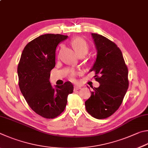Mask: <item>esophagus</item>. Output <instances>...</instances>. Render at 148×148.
Returning a JSON list of instances; mask_svg holds the SVG:
<instances>
[{"instance_id": "1", "label": "esophagus", "mask_w": 148, "mask_h": 148, "mask_svg": "<svg viewBox=\"0 0 148 148\" xmlns=\"http://www.w3.org/2000/svg\"><path fill=\"white\" fill-rule=\"evenodd\" d=\"M82 88V86L81 85H74V89L75 90H78V89H80V88Z\"/></svg>"}]
</instances>
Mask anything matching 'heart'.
<instances>
[{"label": "heart", "mask_w": 148, "mask_h": 148, "mask_svg": "<svg viewBox=\"0 0 148 148\" xmlns=\"http://www.w3.org/2000/svg\"><path fill=\"white\" fill-rule=\"evenodd\" d=\"M71 45L72 47L75 50V52L78 56L80 55H85L87 54L88 50V46L87 42H86L83 39L80 37H76L71 41ZM79 72L76 71H72L70 74V77H71L72 79H73L74 77L76 74H79Z\"/></svg>", "instance_id": "1"}]
</instances>
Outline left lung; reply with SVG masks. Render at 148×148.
<instances>
[{"label": "left lung", "instance_id": "1", "mask_svg": "<svg viewBox=\"0 0 148 148\" xmlns=\"http://www.w3.org/2000/svg\"><path fill=\"white\" fill-rule=\"evenodd\" d=\"M91 36L97 54L89 72H95L100 86L93 88L85 102V108L92 117L103 119L113 114L122 103L129 86L128 69L116 44L101 35Z\"/></svg>", "mask_w": 148, "mask_h": 148}]
</instances>
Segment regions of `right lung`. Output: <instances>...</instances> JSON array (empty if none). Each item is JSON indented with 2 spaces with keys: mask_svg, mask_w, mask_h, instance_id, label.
<instances>
[{
  "mask_svg": "<svg viewBox=\"0 0 148 148\" xmlns=\"http://www.w3.org/2000/svg\"><path fill=\"white\" fill-rule=\"evenodd\" d=\"M68 36L41 35L26 45L18 65V85L30 108L46 119L59 116L66 107L67 97L73 92L70 82L52 87L50 71L56 65V50Z\"/></svg>",
  "mask_w": 148,
  "mask_h": 148,
  "instance_id": "1",
  "label": "right lung"
}]
</instances>
